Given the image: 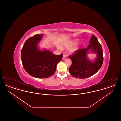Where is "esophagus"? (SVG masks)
Instances as JSON below:
<instances>
[{
	"label": "esophagus",
	"instance_id": "obj_1",
	"mask_svg": "<svg viewBox=\"0 0 121 121\" xmlns=\"http://www.w3.org/2000/svg\"><path fill=\"white\" fill-rule=\"evenodd\" d=\"M66 58H67V56H66V55L64 54V55H63V60L65 59Z\"/></svg>",
	"mask_w": 121,
	"mask_h": 121
}]
</instances>
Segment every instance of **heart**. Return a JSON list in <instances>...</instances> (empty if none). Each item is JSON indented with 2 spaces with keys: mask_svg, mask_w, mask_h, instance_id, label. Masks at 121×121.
Returning a JSON list of instances; mask_svg holds the SVG:
<instances>
[{
  "mask_svg": "<svg viewBox=\"0 0 121 121\" xmlns=\"http://www.w3.org/2000/svg\"><path fill=\"white\" fill-rule=\"evenodd\" d=\"M78 43V40H74L68 41L66 42H64L62 45V48H71L72 47L75 45V44ZM58 48L59 49H61L62 48L60 46H58ZM77 50V48H71L69 50V52L71 53H73Z\"/></svg>",
  "mask_w": 121,
  "mask_h": 121,
  "instance_id": "heart-1",
  "label": "heart"
}]
</instances>
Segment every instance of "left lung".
Masks as SVG:
<instances>
[{
    "mask_svg": "<svg viewBox=\"0 0 121 121\" xmlns=\"http://www.w3.org/2000/svg\"><path fill=\"white\" fill-rule=\"evenodd\" d=\"M89 49L97 54V58L94 62L90 61L86 58ZM69 58L72 62L69 69L70 74L76 78H87L95 74L103 65L104 56L102 47L95 35H92L90 44L86 48L78 49L73 54L69 56Z\"/></svg>",
    "mask_w": 121,
    "mask_h": 121,
    "instance_id": "left-lung-1",
    "label": "left lung"
}]
</instances>
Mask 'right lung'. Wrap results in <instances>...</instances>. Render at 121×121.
I'll list each match as a JSON object with an SVG mask.
<instances>
[{"mask_svg": "<svg viewBox=\"0 0 121 121\" xmlns=\"http://www.w3.org/2000/svg\"><path fill=\"white\" fill-rule=\"evenodd\" d=\"M42 36L43 34L35 35L26 41L21 50V60L24 69L29 75L45 78L55 73L63 54L57 55L48 51L38 49L37 45Z\"/></svg>", "mask_w": 121, "mask_h": 121, "instance_id": "right-lung-1", "label": "right lung"}]
</instances>
